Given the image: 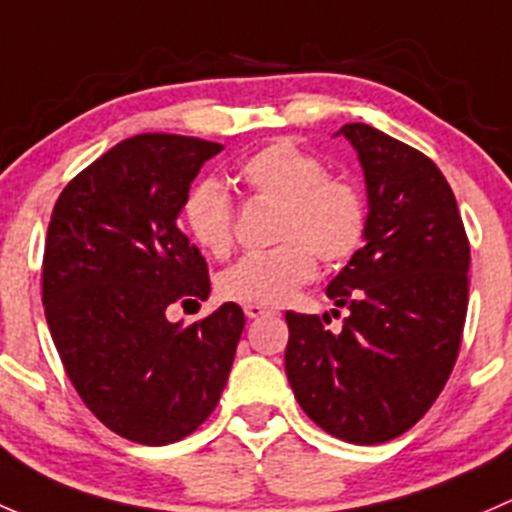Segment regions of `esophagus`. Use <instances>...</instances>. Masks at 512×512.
<instances>
[{
  "label": "esophagus",
  "instance_id": "esophagus-1",
  "mask_svg": "<svg viewBox=\"0 0 512 512\" xmlns=\"http://www.w3.org/2000/svg\"><path fill=\"white\" fill-rule=\"evenodd\" d=\"M244 313L249 315L251 320H256V318H263V315H268V313H271V310L263 308V305H246Z\"/></svg>",
  "mask_w": 512,
  "mask_h": 512
}]
</instances>
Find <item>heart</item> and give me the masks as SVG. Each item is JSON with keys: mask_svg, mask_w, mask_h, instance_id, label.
Instances as JSON below:
<instances>
[{"mask_svg": "<svg viewBox=\"0 0 512 512\" xmlns=\"http://www.w3.org/2000/svg\"><path fill=\"white\" fill-rule=\"evenodd\" d=\"M234 179L258 199L278 202L276 249L249 254L226 268L219 293L244 305H283L328 266L357 254L367 234V202L357 182L330 175L313 152L293 140H273L239 162ZM184 226L212 256H226L234 241V202L214 179L199 182L184 199Z\"/></svg>", "mask_w": 512, "mask_h": 512, "instance_id": "heart-1", "label": "heart"}]
</instances>
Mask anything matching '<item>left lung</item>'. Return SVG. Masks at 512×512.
Listing matches in <instances>:
<instances>
[{"mask_svg": "<svg viewBox=\"0 0 512 512\" xmlns=\"http://www.w3.org/2000/svg\"><path fill=\"white\" fill-rule=\"evenodd\" d=\"M337 135L365 170V246L325 291L350 310L340 333L325 328L328 315L286 313V374L320 429L374 446L412 429L451 377L471 246L449 182L424 152L365 123Z\"/></svg>", "mask_w": 512, "mask_h": 512, "instance_id": "1", "label": "left lung"}]
</instances>
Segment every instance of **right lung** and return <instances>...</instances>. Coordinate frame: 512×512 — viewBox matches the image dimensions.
<instances>
[{
    "label": "right lung",
    "instance_id": "1",
    "mask_svg": "<svg viewBox=\"0 0 512 512\" xmlns=\"http://www.w3.org/2000/svg\"><path fill=\"white\" fill-rule=\"evenodd\" d=\"M221 150L135 135L78 172L51 214L41 278L51 337L83 404L135 444H175L207 421L244 333L236 303L187 328L165 315L209 295L207 261L177 217Z\"/></svg>",
    "mask_w": 512,
    "mask_h": 512
}]
</instances>
